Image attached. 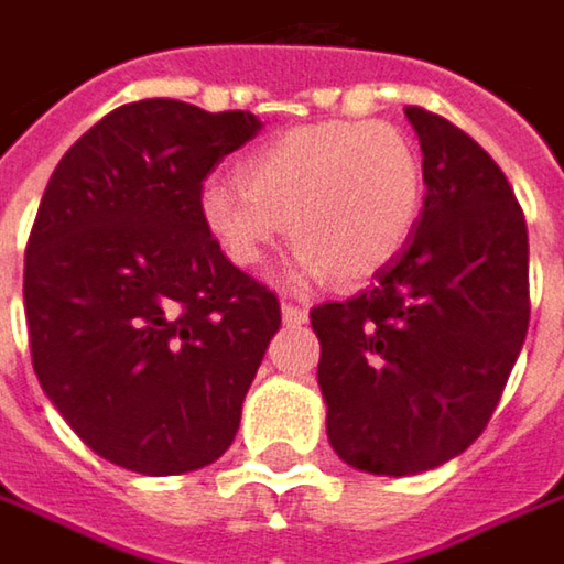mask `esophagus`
<instances>
[{
	"instance_id": "34e87169",
	"label": "esophagus",
	"mask_w": 564,
	"mask_h": 564,
	"mask_svg": "<svg viewBox=\"0 0 564 564\" xmlns=\"http://www.w3.org/2000/svg\"><path fill=\"white\" fill-rule=\"evenodd\" d=\"M282 321H285V324H304V321H307V311H304L302 304L282 302Z\"/></svg>"
}]
</instances>
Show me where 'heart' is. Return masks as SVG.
<instances>
[{"instance_id":"1","label":"heart","mask_w":564,"mask_h":564,"mask_svg":"<svg viewBox=\"0 0 564 564\" xmlns=\"http://www.w3.org/2000/svg\"><path fill=\"white\" fill-rule=\"evenodd\" d=\"M237 173L240 182H205L198 212L240 269H260L289 224L302 275L327 269L362 282L401 253L423 208L421 153L388 121L292 128L247 153Z\"/></svg>"}]
</instances>
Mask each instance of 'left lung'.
Here are the masks:
<instances>
[{
  "instance_id": "left-lung-1",
  "label": "left lung",
  "mask_w": 564,
  "mask_h": 564,
  "mask_svg": "<svg viewBox=\"0 0 564 564\" xmlns=\"http://www.w3.org/2000/svg\"><path fill=\"white\" fill-rule=\"evenodd\" d=\"M404 115L423 150L417 230L366 292L311 307L330 446L376 475L465 453L530 327L527 221L501 166L443 115Z\"/></svg>"
}]
</instances>
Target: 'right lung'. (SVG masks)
<instances>
[{
    "mask_svg": "<svg viewBox=\"0 0 564 564\" xmlns=\"http://www.w3.org/2000/svg\"><path fill=\"white\" fill-rule=\"evenodd\" d=\"M257 131L250 111L128 101L63 153L44 188L24 247L31 366L108 463L182 475L237 436L282 311L224 257L198 195Z\"/></svg>",
    "mask_w": 564,
    "mask_h": 564,
    "instance_id": "1",
    "label": "right lung"
}]
</instances>
